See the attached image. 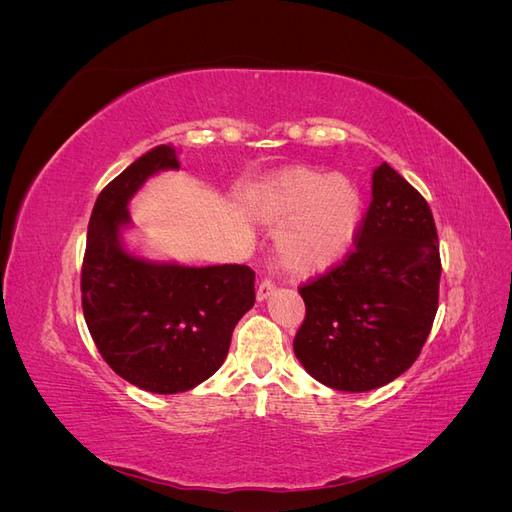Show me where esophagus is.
I'll use <instances>...</instances> for the list:
<instances>
[{
  "label": "esophagus",
  "mask_w": 512,
  "mask_h": 512,
  "mask_svg": "<svg viewBox=\"0 0 512 512\" xmlns=\"http://www.w3.org/2000/svg\"><path fill=\"white\" fill-rule=\"evenodd\" d=\"M273 292H275V284H273L271 280H262V282L258 284V288H256V299H258V301H265V299L271 297Z\"/></svg>",
  "instance_id": "obj_1"
}]
</instances>
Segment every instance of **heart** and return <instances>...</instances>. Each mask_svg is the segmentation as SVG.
Here are the masks:
<instances>
[{"label":"heart","mask_w":512,"mask_h":512,"mask_svg":"<svg viewBox=\"0 0 512 512\" xmlns=\"http://www.w3.org/2000/svg\"><path fill=\"white\" fill-rule=\"evenodd\" d=\"M258 218L280 228L277 260L294 275H312L342 260L359 237L365 198L350 177L292 168L254 196Z\"/></svg>","instance_id":"1"}]
</instances>
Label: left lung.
Listing matches in <instances>:
<instances>
[{"label":"left lung","instance_id":"1","mask_svg":"<svg viewBox=\"0 0 512 512\" xmlns=\"http://www.w3.org/2000/svg\"><path fill=\"white\" fill-rule=\"evenodd\" d=\"M440 245L427 200L382 162L354 250L299 288L294 354L337 391L365 393L416 361L438 312Z\"/></svg>","mask_w":512,"mask_h":512}]
</instances>
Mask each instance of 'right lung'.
<instances>
[{"mask_svg": "<svg viewBox=\"0 0 512 512\" xmlns=\"http://www.w3.org/2000/svg\"><path fill=\"white\" fill-rule=\"evenodd\" d=\"M168 168H179L177 151L160 145L100 192L81 271L83 314L102 359L123 380L160 395L190 391L211 378L237 322L256 301L250 267H183L123 247L130 198Z\"/></svg>", "mask_w": 512, "mask_h": 512, "instance_id": "obj_1", "label": "right lung"}]
</instances>
